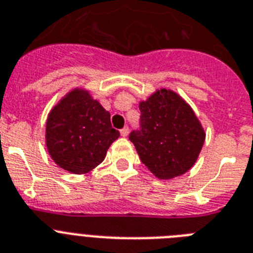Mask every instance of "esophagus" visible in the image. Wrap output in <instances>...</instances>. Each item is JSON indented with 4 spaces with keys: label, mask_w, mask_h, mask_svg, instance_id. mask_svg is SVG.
<instances>
[{
    "label": "esophagus",
    "mask_w": 253,
    "mask_h": 253,
    "mask_svg": "<svg viewBox=\"0 0 253 253\" xmlns=\"http://www.w3.org/2000/svg\"><path fill=\"white\" fill-rule=\"evenodd\" d=\"M128 132H130V130H128V127H123L122 130H121V136L126 137L127 135H128Z\"/></svg>",
    "instance_id": "34e87169"
}]
</instances>
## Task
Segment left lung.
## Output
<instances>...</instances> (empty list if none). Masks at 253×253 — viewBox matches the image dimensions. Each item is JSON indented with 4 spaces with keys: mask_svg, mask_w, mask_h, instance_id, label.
I'll use <instances>...</instances> for the list:
<instances>
[{
    "mask_svg": "<svg viewBox=\"0 0 253 253\" xmlns=\"http://www.w3.org/2000/svg\"><path fill=\"white\" fill-rule=\"evenodd\" d=\"M140 130L130 133L141 162L158 179L181 176L194 166L206 133L192 107L161 88L139 104Z\"/></svg>",
    "mask_w": 253,
    "mask_h": 253,
    "instance_id": "1",
    "label": "left lung"
}]
</instances>
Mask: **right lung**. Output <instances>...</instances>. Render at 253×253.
<instances>
[{
  "label": "right lung",
  "mask_w": 253,
  "mask_h": 253,
  "mask_svg": "<svg viewBox=\"0 0 253 253\" xmlns=\"http://www.w3.org/2000/svg\"><path fill=\"white\" fill-rule=\"evenodd\" d=\"M118 137L109 112L80 87L61 97L46 121L48 154L60 169L76 175L99 166Z\"/></svg>",
  "instance_id": "1"
}]
</instances>
